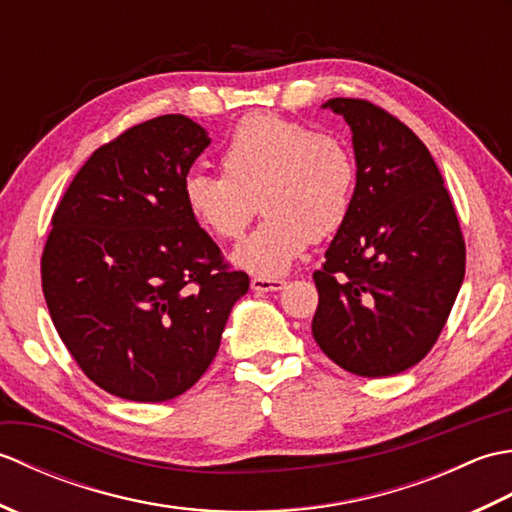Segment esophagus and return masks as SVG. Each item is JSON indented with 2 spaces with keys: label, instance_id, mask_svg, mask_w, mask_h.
Here are the masks:
<instances>
[{
  "label": "esophagus",
  "instance_id": "34e87169",
  "mask_svg": "<svg viewBox=\"0 0 512 512\" xmlns=\"http://www.w3.org/2000/svg\"><path fill=\"white\" fill-rule=\"evenodd\" d=\"M286 286L284 279H270V277H253L250 279V288L255 292H277Z\"/></svg>",
  "mask_w": 512,
  "mask_h": 512
}]
</instances>
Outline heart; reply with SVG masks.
Segmentation results:
<instances>
[{
  "label": "heart",
  "mask_w": 512,
  "mask_h": 512,
  "mask_svg": "<svg viewBox=\"0 0 512 512\" xmlns=\"http://www.w3.org/2000/svg\"><path fill=\"white\" fill-rule=\"evenodd\" d=\"M222 176L193 171L182 182L191 220L228 242L244 233L253 200L264 220L233 250V264L275 279L312 239L339 233L354 206L356 165L341 138L277 114H253L228 136Z\"/></svg>",
  "instance_id": "obj_1"
}]
</instances>
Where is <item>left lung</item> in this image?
Returning <instances> with one entry per match:
<instances>
[{
  "label": "left lung",
  "instance_id": "left-lung-1",
  "mask_svg": "<svg viewBox=\"0 0 512 512\" xmlns=\"http://www.w3.org/2000/svg\"><path fill=\"white\" fill-rule=\"evenodd\" d=\"M323 107L352 129L356 189L312 275V336L347 372L394 376L438 341L464 279V237L438 165L405 123L363 99Z\"/></svg>",
  "mask_w": 512,
  "mask_h": 512
}]
</instances>
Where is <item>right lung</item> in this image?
I'll use <instances>...</instances> for the list:
<instances>
[{
	"label": "right lung",
	"mask_w": 512,
	"mask_h": 512,
	"mask_svg": "<svg viewBox=\"0 0 512 512\" xmlns=\"http://www.w3.org/2000/svg\"><path fill=\"white\" fill-rule=\"evenodd\" d=\"M182 114L99 147L52 215L41 286L74 361L107 394L165 402L209 369L248 275L191 220L182 182L209 147Z\"/></svg>",
	"instance_id": "obj_1"
}]
</instances>
